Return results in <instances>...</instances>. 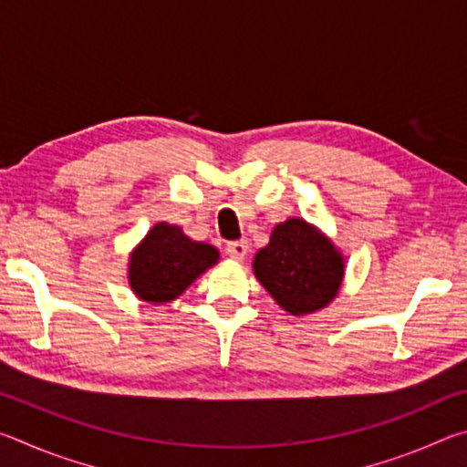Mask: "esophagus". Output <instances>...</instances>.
I'll return each instance as SVG.
<instances>
[{"mask_svg":"<svg viewBox=\"0 0 467 467\" xmlns=\"http://www.w3.org/2000/svg\"><path fill=\"white\" fill-rule=\"evenodd\" d=\"M249 251V243L247 241H231L226 244V253L228 257H233L234 262H243L244 255Z\"/></svg>","mask_w":467,"mask_h":467,"instance_id":"34e87169","label":"esophagus"}]
</instances>
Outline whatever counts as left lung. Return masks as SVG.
Returning <instances> with one entry per match:
<instances>
[{"mask_svg":"<svg viewBox=\"0 0 467 467\" xmlns=\"http://www.w3.org/2000/svg\"><path fill=\"white\" fill-rule=\"evenodd\" d=\"M253 270L284 311L306 315L337 295L344 262L326 236L305 220L290 218L275 226L270 244L257 251Z\"/></svg>","mask_w":467,"mask_h":467,"instance_id":"left-lung-1","label":"left lung"}]
</instances>
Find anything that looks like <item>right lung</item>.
Instances as JSON below:
<instances>
[{"label": "right lung", "mask_w": 467, "mask_h": 467, "mask_svg": "<svg viewBox=\"0 0 467 467\" xmlns=\"http://www.w3.org/2000/svg\"><path fill=\"white\" fill-rule=\"evenodd\" d=\"M218 262L212 244L187 239L179 226L156 224L130 259V284L148 303H169Z\"/></svg>", "instance_id": "obj_1"}]
</instances>
